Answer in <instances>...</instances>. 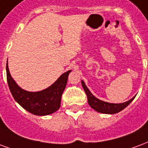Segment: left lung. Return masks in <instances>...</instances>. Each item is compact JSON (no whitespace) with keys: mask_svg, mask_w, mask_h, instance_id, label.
<instances>
[{"mask_svg":"<svg viewBox=\"0 0 148 148\" xmlns=\"http://www.w3.org/2000/svg\"><path fill=\"white\" fill-rule=\"evenodd\" d=\"M82 86L84 90L85 93L87 95V102L88 104L90 105V106L92 109H94L95 110L102 114H117L120 111H121L122 110L125 108L126 106L131 103V102L135 99L134 96L133 98H132L130 100L127 101L123 103H110V102H104L102 101L100 99H97L96 97H95L91 94L89 89L87 88V87L85 84V83L83 80L81 81Z\"/></svg>","mask_w":148,"mask_h":148,"instance_id":"left-lung-1","label":"left lung"}]
</instances>
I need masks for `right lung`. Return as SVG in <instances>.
Returning <instances> with one entry per match:
<instances>
[{
	"label": "right lung",
	"mask_w": 148,
	"mask_h": 148,
	"mask_svg": "<svg viewBox=\"0 0 148 148\" xmlns=\"http://www.w3.org/2000/svg\"><path fill=\"white\" fill-rule=\"evenodd\" d=\"M71 70L62 75L50 87L37 92H31L22 89L15 82L9 73L8 61L6 64L7 81L14 99L23 108L31 114L45 116L54 113L61 106L62 94L66 87Z\"/></svg>",
	"instance_id": "add662e5"
}]
</instances>
